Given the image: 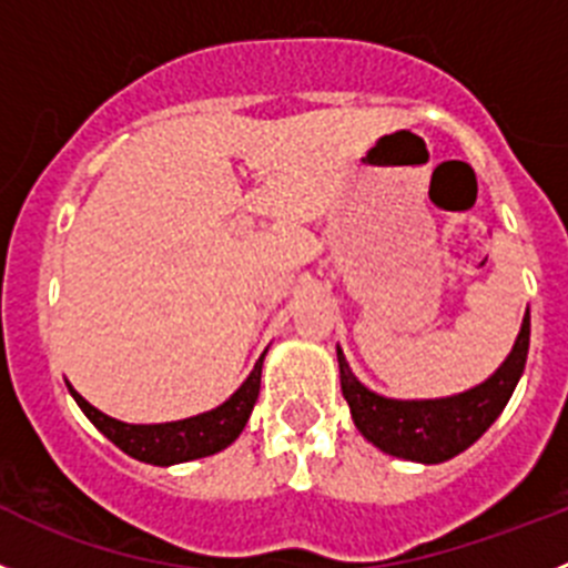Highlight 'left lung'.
<instances>
[{
	"label": "left lung",
	"mask_w": 568,
	"mask_h": 568,
	"mask_svg": "<svg viewBox=\"0 0 568 568\" xmlns=\"http://www.w3.org/2000/svg\"><path fill=\"white\" fill-rule=\"evenodd\" d=\"M527 349L529 311L524 314L510 356L485 384L437 400H395L378 395L353 375L342 347H336V356L342 395L358 432L389 457L437 465L470 448L505 412L527 364Z\"/></svg>",
	"instance_id": "obj_1"
}]
</instances>
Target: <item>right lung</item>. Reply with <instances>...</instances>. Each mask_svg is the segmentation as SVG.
<instances>
[{"instance_id": "1", "label": "right lung", "mask_w": 568, "mask_h": 568, "mask_svg": "<svg viewBox=\"0 0 568 568\" xmlns=\"http://www.w3.org/2000/svg\"><path fill=\"white\" fill-rule=\"evenodd\" d=\"M260 373H263V356L257 358L248 378L243 381L241 389L224 400L219 409L204 412V415L187 417V420L176 423H153V426H134V423L114 420V417L103 415L94 409L87 397L78 395L72 386V397L81 406L83 415L94 423L98 432H103L111 443L125 452L129 457L140 459L148 465H176L190 463V459L210 457V454L224 452L226 445L237 439V434L246 426L248 415L254 409V400L260 395Z\"/></svg>"}]
</instances>
